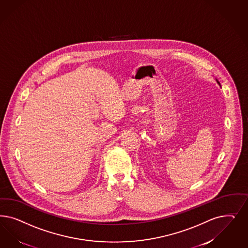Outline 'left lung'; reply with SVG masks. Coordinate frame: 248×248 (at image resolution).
<instances>
[{
  "mask_svg": "<svg viewBox=\"0 0 248 248\" xmlns=\"http://www.w3.org/2000/svg\"><path fill=\"white\" fill-rule=\"evenodd\" d=\"M218 83H219V82H218Z\"/></svg>",
  "mask_w": 248,
  "mask_h": 248,
  "instance_id": "8db88e82",
  "label": "left lung"
}]
</instances>
